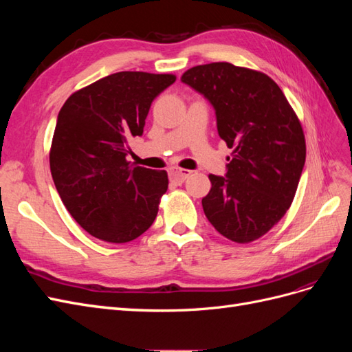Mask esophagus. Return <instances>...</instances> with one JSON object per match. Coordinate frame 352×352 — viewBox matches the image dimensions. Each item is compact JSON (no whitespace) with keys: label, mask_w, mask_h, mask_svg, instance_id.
Listing matches in <instances>:
<instances>
[{"label":"esophagus","mask_w":352,"mask_h":352,"mask_svg":"<svg viewBox=\"0 0 352 352\" xmlns=\"http://www.w3.org/2000/svg\"><path fill=\"white\" fill-rule=\"evenodd\" d=\"M190 170H186V168H179V167H170L168 168V177L172 182L175 184H182L185 182V179L188 176H190Z\"/></svg>","instance_id":"esophagus-1"}]
</instances>
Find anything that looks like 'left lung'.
Returning a JSON list of instances; mask_svg holds the SVG:
<instances>
[{
    "mask_svg": "<svg viewBox=\"0 0 352 352\" xmlns=\"http://www.w3.org/2000/svg\"><path fill=\"white\" fill-rule=\"evenodd\" d=\"M182 82L212 104L219 135L232 150L226 176H208L202 208L223 236L250 243L292 204L305 163L301 122L263 72L219 61L186 70Z\"/></svg>",
    "mask_w": 352,
    "mask_h": 352,
    "instance_id": "1",
    "label": "left lung"
}]
</instances>
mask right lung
I'll return each instance as SVG.
<instances>
[{"instance_id": "1", "label": "right lung", "mask_w": 352, "mask_h": 352, "mask_svg": "<svg viewBox=\"0 0 352 352\" xmlns=\"http://www.w3.org/2000/svg\"><path fill=\"white\" fill-rule=\"evenodd\" d=\"M175 74L119 72L73 92L52 136L50 168L72 217L92 236L124 243L154 223L166 170L132 166L129 141L144 132L155 97Z\"/></svg>"}]
</instances>
